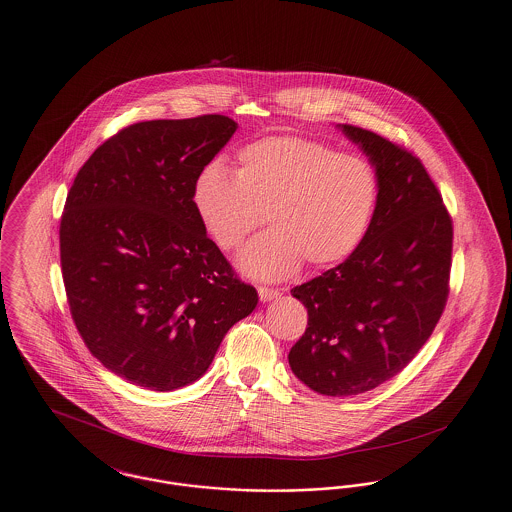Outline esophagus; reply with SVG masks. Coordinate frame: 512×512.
Masks as SVG:
<instances>
[{"label":"esophagus","mask_w":512,"mask_h":512,"mask_svg":"<svg viewBox=\"0 0 512 512\" xmlns=\"http://www.w3.org/2000/svg\"><path fill=\"white\" fill-rule=\"evenodd\" d=\"M259 297H261V301L263 303H267V301H272V299H276L280 292L278 290H274V288H267V286H259Z\"/></svg>","instance_id":"obj_1"}]
</instances>
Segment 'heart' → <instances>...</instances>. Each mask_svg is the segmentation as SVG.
<instances>
[{
  "label": "heart",
  "instance_id": "heart-1",
  "mask_svg": "<svg viewBox=\"0 0 512 512\" xmlns=\"http://www.w3.org/2000/svg\"><path fill=\"white\" fill-rule=\"evenodd\" d=\"M195 213L220 249L245 247L249 276L280 280L305 261L322 268L347 259L365 238L378 203V176L365 157L315 138L270 136L242 147L236 171L211 161L195 176Z\"/></svg>",
  "mask_w": 512,
  "mask_h": 512
}]
</instances>
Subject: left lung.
<instances>
[{
	"label": "left lung",
	"mask_w": 512,
	"mask_h": 512,
	"mask_svg": "<svg viewBox=\"0 0 512 512\" xmlns=\"http://www.w3.org/2000/svg\"><path fill=\"white\" fill-rule=\"evenodd\" d=\"M340 128L374 165L378 203L359 247L293 288L309 322L288 355L293 374L330 397L374 390L413 361L445 309L453 253V220L420 159L376 132Z\"/></svg>",
	"instance_id": "obj_1"
}]
</instances>
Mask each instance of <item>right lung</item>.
<instances>
[{
	"label": "right lung",
	"instance_id": "right-lung-1",
	"mask_svg": "<svg viewBox=\"0 0 512 512\" xmlns=\"http://www.w3.org/2000/svg\"><path fill=\"white\" fill-rule=\"evenodd\" d=\"M236 128L224 115L130 124L69 190L59 245L71 315L90 353L130 384H192L259 301L192 201L195 176Z\"/></svg>",
	"mask_w": 512,
	"mask_h": 512
}]
</instances>
